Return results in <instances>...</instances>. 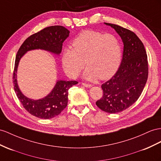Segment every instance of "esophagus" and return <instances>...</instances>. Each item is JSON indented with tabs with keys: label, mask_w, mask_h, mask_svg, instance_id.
<instances>
[{
	"label": "esophagus",
	"mask_w": 161,
	"mask_h": 161,
	"mask_svg": "<svg viewBox=\"0 0 161 161\" xmlns=\"http://www.w3.org/2000/svg\"><path fill=\"white\" fill-rule=\"evenodd\" d=\"M81 84L86 88H90L92 86V85H91V84H86V83H81Z\"/></svg>",
	"instance_id": "34e87169"
}]
</instances>
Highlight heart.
Here are the masks:
<instances>
[{
    "mask_svg": "<svg viewBox=\"0 0 161 161\" xmlns=\"http://www.w3.org/2000/svg\"><path fill=\"white\" fill-rule=\"evenodd\" d=\"M72 46L73 49H64L62 56L64 71L71 77L78 75L85 66V62L88 67L84 77L89 80L98 77L108 79L120 65L121 46L116 36L112 34L84 31L73 39Z\"/></svg>",
    "mask_w": 161,
    "mask_h": 161,
    "instance_id": "1",
    "label": "heart"
}]
</instances>
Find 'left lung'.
<instances>
[{
    "instance_id": "obj_1",
    "label": "left lung",
    "mask_w": 161,
    "mask_h": 161,
    "mask_svg": "<svg viewBox=\"0 0 161 161\" xmlns=\"http://www.w3.org/2000/svg\"><path fill=\"white\" fill-rule=\"evenodd\" d=\"M104 24L120 35L123 55L116 74L102 84L103 94L96 105L105 112L116 114L129 108L141 95L148 76L147 56L142 41L133 32L116 24Z\"/></svg>"
}]
</instances>
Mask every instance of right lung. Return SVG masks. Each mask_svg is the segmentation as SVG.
Here are the masks:
<instances>
[{
  "mask_svg": "<svg viewBox=\"0 0 161 161\" xmlns=\"http://www.w3.org/2000/svg\"><path fill=\"white\" fill-rule=\"evenodd\" d=\"M69 31L62 26H52L32 35L20 46L15 57L13 76L14 90L19 101L27 112L32 116L42 119H50L59 115L68 103V90L77 81H57L54 87L46 97L38 100L24 96L19 90L17 81V71L20 59L28 51L43 49L59 55L63 43L69 36Z\"/></svg>",
  "mask_w": 161,
  "mask_h": 161,
  "instance_id": "obj_1",
  "label": "right lung"
}]
</instances>
